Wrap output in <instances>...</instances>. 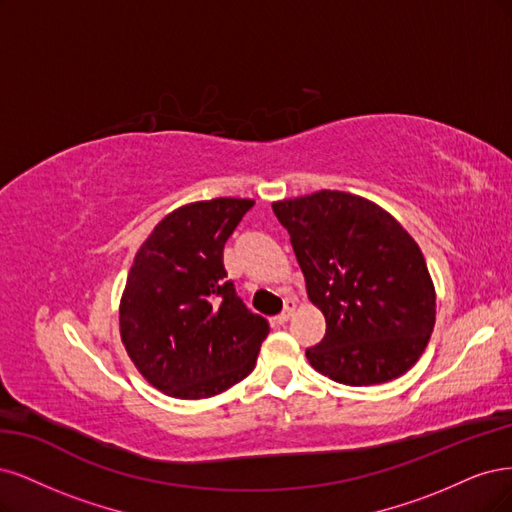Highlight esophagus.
Returning a JSON list of instances; mask_svg holds the SVG:
<instances>
[{
  "label": "esophagus",
  "mask_w": 512,
  "mask_h": 512,
  "mask_svg": "<svg viewBox=\"0 0 512 512\" xmlns=\"http://www.w3.org/2000/svg\"><path fill=\"white\" fill-rule=\"evenodd\" d=\"M291 317H293V306H287L283 312H280L278 317H274V323H276V325H283V323H287Z\"/></svg>",
  "instance_id": "1"
}]
</instances>
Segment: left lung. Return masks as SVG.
I'll use <instances>...</instances> for the list:
<instances>
[{
    "instance_id": "8db88e82",
    "label": "left lung",
    "mask_w": 512,
    "mask_h": 512,
    "mask_svg": "<svg viewBox=\"0 0 512 512\" xmlns=\"http://www.w3.org/2000/svg\"><path fill=\"white\" fill-rule=\"evenodd\" d=\"M308 300L325 336L310 366L351 387L381 385L417 364L436 323V289L419 244L378 204L344 191L280 200Z\"/></svg>"
}]
</instances>
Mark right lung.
Masks as SVG:
<instances>
[{
  "label": "right lung",
  "instance_id": "1",
  "mask_svg": "<svg viewBox=\"0 0 512 512\" xmlns=\"http://www.w3.org/2000/svg\"><path fill=\"white\" fill-rule=\"evenodd\" d=\"M253 204L217 197L180 206L131 263L121 340L138 372L172 398H212L255 368L270 325L242 304L223 266V246Z\"/></svg>",
  "mask_w": 512,
  "mask_h": 512
}]
</instances>
